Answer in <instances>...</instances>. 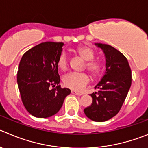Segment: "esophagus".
I'll list each match as a JSON object with an SVG mask.
<instances>
[{
	"label": "esophagus",
	"mask_w": 148,
	"mask_h": 148,
	"mask_svg": "<svg viewBox=\"0 0 148 148\" xmlns=\"http://www.w3.org/2000/svg\"><path fill=\"white\" fill-rule=\"evenodd\" d=\"M71 93H72V94H74V95H77V96H82V93H78V92H76V91H74V90H71Z\"/></svg>",
	"instance_id": "esophagus-1"
}]
</instances>
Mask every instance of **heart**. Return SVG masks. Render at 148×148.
Here are the masks:
<instances>
[{
    "label": "heart",
    "instance_id": "b5f03b06",
    "mask_svg": "<svg viewBox=\"0 0 148 148\" xmlns=\"http://www.w3.org/2000/svg\"><path fill=\"white\" fill-rule=\"evenodd\" d=\"M74 52L86 61L85 69H86L93 77H97L101 73L103 69L102 62L99 59H93L95 52L88 45H79L74 49ZM57 66L59 69L65 71L69 67L68 56L65 52H62L57 60ZM90 78L85 73H71L63 78V85L74 90H81L88 84Z\"/></svg>",
    "mask_w": 148,
    "mask_h": 148
}]
</instances>
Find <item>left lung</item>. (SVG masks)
I'll use <instances>...</instances> for the list:
<instances>
[{
	"label": "left lung",
	"instance_id": "8db88e82",
	"mask_svg": "<svg viewBox=\"0 0 148 148\" xmlns=\"http://www.w3.org/2000/svg\"><path fill=\"white\" fill-rule=\"evenodd\" d=\"M103 51L106 59V71L95 86L97 92L91 105L84 110L85 115L96 122H103L119 112L132 85V70L126 58L110 45L95 44Z\"/></svg>",
	"mask_w": 148,
	"mask_h": 148
}]
</instances>
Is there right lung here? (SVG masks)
Here are the masks:
<instances>
[{"label": "right lung", "mask_w": 148, "mask_h": 148, "mask_svg": "<svg viewBox=\"0 0 148 148\" xmlns=\"http://www.w3.org/2000/svg\"><path fill=\"white\" fill-rule=\"evenodd\" d=\"M63 42L41 43L22 57L17 71V84L22 101L34 117L46 118L58 112L64 99L71 93L61 88L57 60ZM51 86L55 88L51 89Z\"/></svg>", "instance_id": "right-lung-1"}]
</instances>
